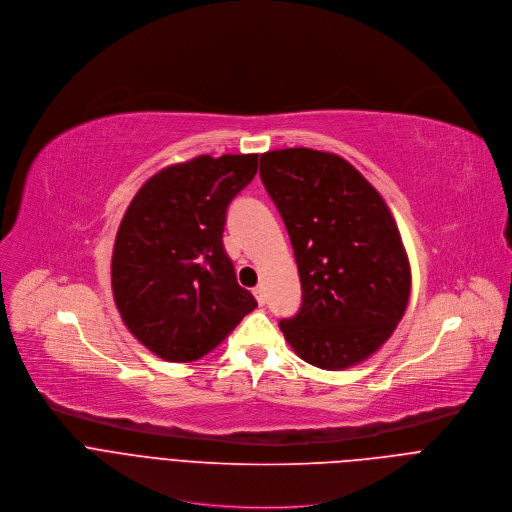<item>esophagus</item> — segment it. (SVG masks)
<instances>
[{"label": "esophagus", "mask_w": 512, "mask_h": 512, "mask_svg": "<svg viewBox=\"0 0 512 512\" xmlns=\"http://www.w3.org/2000/svg\"><path fill=\"white\" fill-rule=\"evenodd\" d=\"M254 296H256V300H258L260 306L266 302V292H264L262 286H256V288H254Z\"/></svg>", "instance_id": "34e87169"}]
</instances>
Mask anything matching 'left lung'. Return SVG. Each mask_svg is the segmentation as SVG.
Returning <instances> with one entry per match:
<instances>
[{"label": "left lung", "instance_id": "1", "mask_svg": "<svg viewBox=\"0 0 512 512\" xmlns=\"http://www.w3.org/2000/svg\"><path fill=\"white\" fill-rule=\"evenodd\" d=\"M262 183L288 230L302 304L280 331L327 371L373 355L410 300L412 272L379 191L343 157L306 147L260 157Z\"/></svg>", "mask_w": 512, "mask_h": 512}]
</instances>
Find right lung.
Here are the masks:
<instances>
[{
	"label": "right lung",
	"instance_id": "add662e5",
	"mask_svg": "<svg viewBox=\"0 0 512 512\" xmlns=\"http://www.w3.org/2000/svg\"><path fill=\"white\" fill-rule=\"evenodd\" d=\"M256 171V153L199 155L155 173L129 203L113 296L127 329L157 357L197 361L258 306L222 242L230 203Z\"/></svg>",
	"mask_w": 512,
	"mask_h": 512
}]
</instances>
